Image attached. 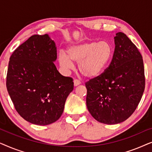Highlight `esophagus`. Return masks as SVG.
Returning a JSON list of instances; mask_svg holds the SVG:
<instances>
[{"instance_id": "1", "label": "esophagus", "mask_w": 152, "mask_h": 152, "mask_svg": "<svg viewBox=\"0 0 152 152\" xmlns=\"http://www.w3.org/2000/svg\"><path fill=\"white\" fill-rule=\"evenodd\" d=\"M73 82H74V86H78V85H80V84H81L80 81L78 80H74Z\"/></svg>"}]
</instances>
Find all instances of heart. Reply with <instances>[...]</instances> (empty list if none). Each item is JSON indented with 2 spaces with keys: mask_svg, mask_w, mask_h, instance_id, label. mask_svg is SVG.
Segmentation results:
<instances>
[{
  "mask_svg": "<svg viewBox=\"0 0 152 152\" xmlns=\"http://www.w3.org/2000/svg\"><path fill=\"white\" fill-rule=\"evenodd\" d=\"M68 55L61 52L59 55V65L65 70L73 68L79 64V70L83 76L94 79L100 76L109 65L113 48L108 41H90L75 43L68 47Z\"/></svg>",
  "mask_w": 152,
  "mask_h": 152,
  "instance_id": "heart-1",
  "label": "heart"
}]
</instances>
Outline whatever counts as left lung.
Returning <instances> with one entry per match:
<instances>
[{
  "instance_id": "8db88e82",
  "label": "left lung",
  "mask_w": 152,
  "mask_h": 152,
  "mask_svg": "<svg viewBox=\"0 0 152 152\" xmlns=\"http://www.w3.org/2000/svg\"><path fill=\"white\" fill-rule=\"evenodd\" d=\"M113 59L107 69L86 83V106L97 121L124 122L138 107L145 90L142 57L125 34L116 33Z\"/></svg>"
}]
</instances>
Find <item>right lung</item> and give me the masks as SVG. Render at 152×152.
I'll list each match as a JSON object with an SVG mask.
<instances>
[{
    "label": "right lung",
    "instance_id": "right-lung-1",
    "mask_svg": "<svg viewBox=\"0 0 152 152\" xmlns=\"http://www.w3.org/2000/svg\"><path fill=\"white\" fill-rule=\"evenodd\" d=\"M57 47L48 34L33 35L10 58L6 86L21 117L37 125L57 121L64 111L72 79L61 75L54 62Z\"/></svg>",
    "mask_w": 152,
    "mask_h": 152
}]
</instances>
